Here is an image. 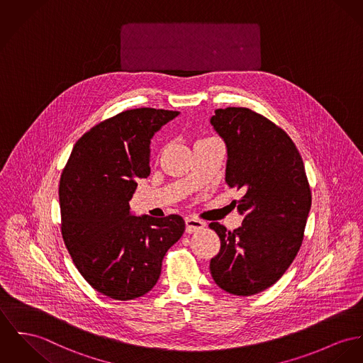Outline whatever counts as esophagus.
<instances>
[{"label": "esophagus", "instance_id": "obj_1", "mask_svg": "<svg viewBox=\"0 0 363 363\" xmlns=\"http://www.w3.org/2000/svg\"><path fill=\"white\" fill-rule=\"evenodd\" d=\"M185 225H186V232H189V233L197 232V230H200V229L204 228V223L200 221V220L196 218V217H192V216L185 218Z\"/></svg>", "mask_w": 363, "mask_h": 363}]
</instances>
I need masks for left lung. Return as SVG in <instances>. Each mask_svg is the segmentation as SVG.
Returning a JSON list of instances; mask_svg holds the SVG:
<instances>
[{
    "mask_svg": "<svg viewBox=\"0 0 363 363\" xmlns=\"http://www.w3.org/2000/svg\"><path fill=\"white\" fill-rule=\"evenodd\" d=\"M211 124L228 147L225 181L245 194L235 200L245 220L235 230L208 225L221 240L210 272L225 291L252 296L277 283L294 261L304 239L311 188L294 142L262 114L217 109Z\"/></svg>",
    "mask_w": 363,
    "mask_h": 363,
    "instance_id": "left-lung-1",
    "label": "left lung"
}]
</instances>
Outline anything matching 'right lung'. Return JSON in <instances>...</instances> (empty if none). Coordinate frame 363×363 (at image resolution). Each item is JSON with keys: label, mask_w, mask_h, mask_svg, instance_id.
Here are the masks:
<instances>
[{"label": "right lung", "mask_w": 363, "mask_h": 363, "mask_svg": "<svg viewBox=\"0 0 363 363\" xmlns=\"http://www.w3.org/2000/svg\"><path fill=\"white\" fill-rule=\"evenodd\" d=\"M179 112L140 108L118 113L73 146L59 182L60 229L76 268L96 291L127 301L157 283L185 221L130 214L137 178L150 174V140Z\"/></svg>", "instance_id": "add662e5"}]
</instances>
